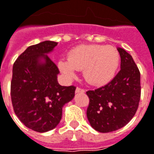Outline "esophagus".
Returning <instances> with one entry per match:
<instances>
[{
  "instance_id": "obj_1",
  "label": "esophagus",
  "mask_w": 154,
  "mask_h": 154,
  "mask_svg": "<svg viewBox=\"0 0 154 154\" xmlns=\"http://www.w3.org/2000/svg\"><path fill=\"white\" fill-rule=\"evenodd\" d=\"M85 92V90L84 89H82V88H78L77 87V88H76V93H84Z\"/></svg>"
}]
</instances>
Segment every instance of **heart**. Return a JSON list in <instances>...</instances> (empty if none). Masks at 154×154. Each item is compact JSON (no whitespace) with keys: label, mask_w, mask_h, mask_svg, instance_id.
I'll return each instance as SVG.
<instances>
[{"label":"heart","mask_w":154,"mask_h":154,"mask_svg":"<svg viewBox=\"0 0 154 154\" xmlns=\"http://www.w3.org/2000/svg\"><path fill=\"white\" fill-rule=\"evenodd\" d=\"M120 63L115 47L102 45H83L69 52L67 60H60L58 66L69 77L76 71H83V77L93 85H104L113 79Z\"/></svg>","instance_id":"b5f03b06"}]
</instances>
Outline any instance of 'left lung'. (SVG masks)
Segmentation results:
<instances>
[{
  "instance_id": "1",
  "label": "left lung",
  "mask_w": 154,
  "mask_h": 154,
  "mask_svg": "<svg viewBox=\"0 0 154 154\" xmlns=\"http://www.w3.org/2000/svg\"><path fill=\"white\" fill-rule=\"evenodd\" d=\"M121 55V70L108 84L87 92L89 104L87 117L99 132L121 129L137 110L141 98L140 72L131 55L117 49Z\"/></svg>"
}]
</instances>
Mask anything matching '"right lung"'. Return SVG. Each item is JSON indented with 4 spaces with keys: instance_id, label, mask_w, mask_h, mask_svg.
Instances as JSON below:
<instances>
[{
    "instance_id": "obj_1",
    "label": "right lung",
    "mask_w": 154,
    "mask_h": 154,
    "mask_svg": "<svg viewBox=\"0 0 154 154\" xmlns=\"http://www.w3.org/2000/svg\"><path fill=\"white\" fill-rule=\"evenodd\" d=\"M56 45L49 40L31 45L13 64L11 98L14 112L23 124L38 132L54 129L61 119L64 104L75 95V86L58 83L59 69L45 55Z\"/></svg>"
}]
</instances>
